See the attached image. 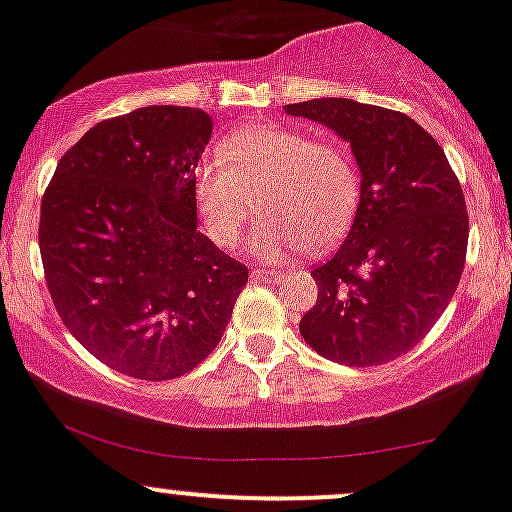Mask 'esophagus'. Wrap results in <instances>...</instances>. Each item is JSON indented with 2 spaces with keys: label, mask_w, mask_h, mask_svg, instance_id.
Listing matches in <instances>:
<instances>
[{
  "label": "esophagus",
  "mask_w": 512,
  "mask_h": 512,
  "mask_svg": "<svg viewBox=\"0 0 512 512\" xmlns=\"http://www.w3.org/2000/svg\"><path fill=\"white\" fill-rule=\"evenodd\" d=\"M280 273L278 271H268V268H254L251 271V280H256V283H263V280H278Z\"/></svg>",
  "instance_id": "obj_1"
}]
</instances>
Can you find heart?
Returning a JSON list of instances; mask_svg holds the SVG:
<instances>
[{"label": "heart", "mask_w": 512, "mask_h": 512, "mask_svg": "<svg viewBox=\"0 0 512 512\" xmlns=\"http://www.w3.org/2000/svg\"><path fill=\"white\" fill-rule=\"evenodd\" d=\"M219 156L192 170V205L202 232L232 249L241 229L261 224L249 251L263 261L324 251L349 232L361 202V175L342 146L278 124H251L219 141Z\"/></svg>", "instance_id": "heart-1"}]
</instances>
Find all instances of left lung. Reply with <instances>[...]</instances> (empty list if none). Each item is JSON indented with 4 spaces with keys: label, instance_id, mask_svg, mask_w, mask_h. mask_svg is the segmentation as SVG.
<instances>
[{
    "label": "left lung",
    "instance_id": "1",
    "mask_svg": "<svg viewBox=\"0 0 512 512\" xmlns=\"http://www.w3.org/2000/svg\"><path fill=\"white\" fill-rule=\"evenodd\" d=\"M351 146L361 202L344 244L312 271L300 334L346 366H378L425 339L464 271L469 214L442 146L408 114L346 100L285 104Z\"/></svg>",
    "mask_w": 512,
    "mask_h": 512
}]
</instances>
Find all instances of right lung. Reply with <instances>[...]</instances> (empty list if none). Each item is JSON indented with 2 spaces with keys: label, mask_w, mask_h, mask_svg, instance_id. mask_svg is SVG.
Segmentation results:
<instances>
[{
  "label": "right lung",
  "mask_w": 512,
  "mask_h": 512,
  "mask_svg": "<svg viewBox=\"0 0 512 512\" xmlns=\"http://www.w3.org/2000/svg\"><path fill=\"white\" fill-rule=\"evenodd\" d=\"M210 136V114L195 107L104 119L43 195L38 246L60 320L131 378L168 381L205 361L249 280L197 232L192 170Z\"/></svg>",
  "instance_id": "right-lung-1"
}]
</instances>
